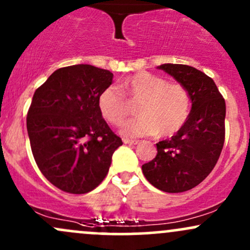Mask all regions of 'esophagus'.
<instances>
[{
	"label": "esophagus",
	"instance_id": "1",
	"mask_svg": "<svg viewBox=\"0 0 250 250\" xmlns=\"http://www.w3.org/2000/svg\"><path fill=\"white\" fill-rule=\"evenodd\" d=\"M123 143L128 144V145H138V140H130V139H123Z\"/></svg>",
	"mask_w": 250,
	"mask_h": 250
}]
</instances>
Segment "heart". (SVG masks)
I'll return each mask as SVG.
<instances>
[{"instance_id": "obj_1", "label": "heart", "mask_w": 250, "mask_h": 250, "mask_svg": "<svg viewBox=\"0 0 250 250\" xmlns=\"http://www.w3.org/2000/svg\"><path fill=\"white\" fill-rule=\"evenodd\" d=\"M139 101V116L121 128L125 136H144L159 133L169 135L177 132L187 121L190 111L188 91L180 83H167L165 79L147 72H140L101 92L98 106L102 115L112 125H118L128 115L125 96Z\"/></svg>"}]
</instances>
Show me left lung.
I'll return each instance as SVG.
<instances>
[{"label":"left lung","instance_id":"left-lung-1","mask_svg":"<svg viewBox=\"0 0 250 250\" xmlns=\"http://www.w3.org/2000/svg\"><path fill=\"white\" fill-rule=\"evenodd\" d=\"M164 70L188 91L191 110L171 139L157 144V156L143 165L146 180L167 193L196 187L213 170L225 139V101L214 81L196 68L165 64Z\"/></svg>","mask_w":250,"mask_h":250}]
</instances>
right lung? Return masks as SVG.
Here are the masks:
<instances>
[{"mask_svg": "<svg viewBox=\"0 0 250 250\" xmlns=\"http://www.w3.org/2000/svg\"><path fill=\"white\" fill-rule=\"evenodd\" d=\"M112 78L94 65H69L55 70L33 94L26 118L31 149L42 173L63 191L98 187L122 145L98 106Z\"/></svg>", "mask_w": 250, "mask_h": 250, "instance_id": "1", "label": "right lung"}]
</instances>
